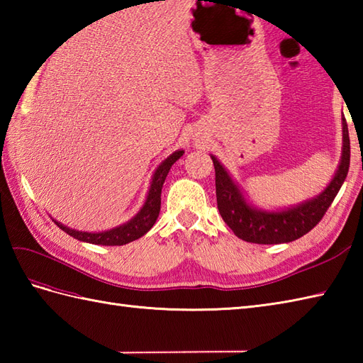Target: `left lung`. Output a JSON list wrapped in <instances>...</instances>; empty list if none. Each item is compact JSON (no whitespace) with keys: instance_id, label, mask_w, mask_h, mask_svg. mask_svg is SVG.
<instances>
[{"instance_id":"left-lung-1","label":"left lung","mask_w":363,"mask_h":363,"mask_svg":"<svg viewBox=\"0 0 363 363\" xmlns=\"http://www.w3.org/2000/svg\"><path fill=\"white\" fill-rule=\"evenodd\" d=\"M343 125V148L342 160L333 181L321 194L299 206L285 211L267 212L256 209L246 203L243 194L217 157L212 156L215 167V189H217V204L220 215L234 234L245 242L259 245L289 243L306 235L321 221L329 206L340 190L350 169V133L346 118Z\"/></svg>"}]
</instances>
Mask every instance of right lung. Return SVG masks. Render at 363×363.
Wrapping results in <instances>:
<instances>
[{
    "label": "right lung",
    "instance_id": "obj_1",
    "mask_svg": "<svg viewBox=\"0 0 363 363\" xmlns=\"http://www.w3.org/2000/svg\"><path fill=\"white\" fill-rule=\"evenodd\" d=\"M184 154V151H174L172 156L167 157L162 164L156 168L154 172L151 187L148 191V196H146V201L134 218H130L125 225L118 228H113L111 230H104V233H82V230H74L64 226L62 223L52 220L56 225L72 235L76 240L94 243V245H103V246H120L126 245L129 242H134L137 238L145 235L148 230L152 228L154 223H156L159 212H160V194H162V186H164L165 177L169 172V168L174 164V162L179 159Z\"/></svg>",
    "mask_w": 363,
    "mask_h": 363
}]
</instances>
